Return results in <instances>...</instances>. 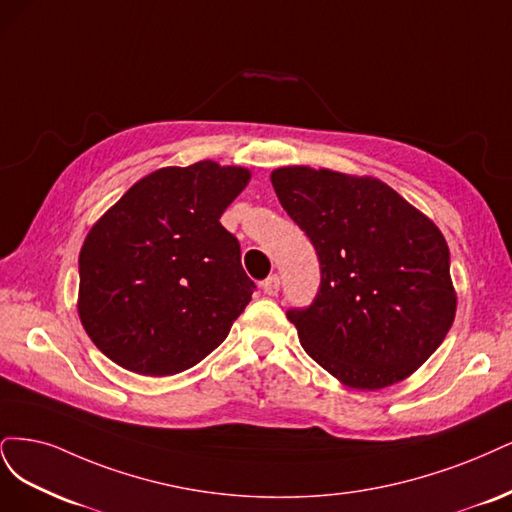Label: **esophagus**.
<instances>
[{
    "label": "esophagus",
    "mask_w": 512,
    "mask_h": 512,
    "mask_svg": "<svg viewBox=\"0 0 512 512\" xmlns=\"http://www.w3.org/2000/svg\"><path fill=\"white\" fill-rule=\"evenodd\" d=\"M278 289H280L278 274H270L266 280H263V291H266V295H276Z\"/></svg>",
    "instance_id": "1"
}]
</instances>
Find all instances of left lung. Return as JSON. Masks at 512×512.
Instances as JSON below:
<instances>
[{
	"label": "left lung",
	"instance_id": "1",
	"mask_svg": "<svg viewBox=\"0 0 512 512\" xmlns=\"http://www.w3.org/2000/svg\"><path fill=\"white\" fill-rule=\"evenodd\" d=\"M270 178L321 266L315 302L287 310L304 351L346 387L374 391L404 381L455 319L440 229L372 176L289 166Z\"/></svg>",
	"mask_w": 512,
	"mask_h": 512
}]
</instances>
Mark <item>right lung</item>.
Here are the masks:
<instances>
[{
  "instance_id": "add662e5",
  "label": "right lung",
  "mask_w": 512,
  "mask_h": 512,
  "mask_svg": "<svg viewBox=\"0 0 512 512\" xmlns=\"http://www.w3.org/2000/svg\"><path fill=\"white\" fill-rule=\"evenodd\" d=\"M251 172L214 161L144 176L80 249L78 315L114 364L170 376L210 355L255 289L221 214Z\"/></svg>"
}]
</instances>
